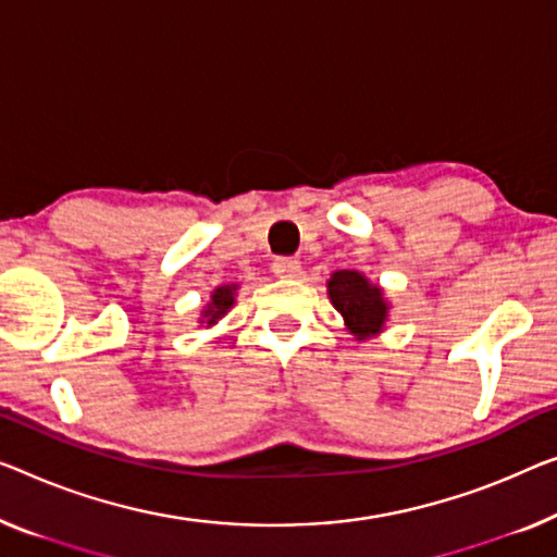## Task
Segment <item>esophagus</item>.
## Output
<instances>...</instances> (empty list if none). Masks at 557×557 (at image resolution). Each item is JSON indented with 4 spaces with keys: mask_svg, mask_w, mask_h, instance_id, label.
I'll use <instances>...</instances> for the list:
<instances>
[{
    "mask_svg": "<svg viewBox=\"0 0 557 557\" xmlns=\"http://www.w3.org/2000/svg\"><path fill=\"white\" fill-rule=\"evenodd\" d=\"M272 272H275L277 277L282 280H295L302 275V264L300 260H289V257H277L275 262H272Z\"/></svg>",
    "mask_w": 557,
    "mask_h": 557,
    "instance_id": "obj_1",
    "label": "esophagus"
}]
</instances>
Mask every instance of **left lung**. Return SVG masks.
Here are the masks:
<instances>
[{"instance_id": "left-lung-1", "label": "left lung", "mask_w": 557, "mask_h": 557, "mask_svg": "<svg viewBox=\"0 0 557 557\" xmlns=\"http://www.w3.org/2000/svg\"><path fill=\"white\" fill-rule=\"evenodd\" d=\"M327 297L335 310L343 314L345 330L364 343V339L383 335L393 305L385 297V289L364 277L358 270H335L327 280Z\"/></svg>"}]
</instances>
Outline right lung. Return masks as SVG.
Wrapping results in <instances>:
<instances>
[{"label": "right lung", "mask_w": 557, "mask_h": 557, "mask_svg": "<svg viewBox=\"0 0 557 557\" xmlns=\"http://www.w3.org/2000/svg\"><path fill=\"white\" fill-rule=\"evenodd\" d=\"M237 289H239L237 282L214 287L212 295H210V302H207L202 310H199V318H197L199 325H205V327L218 325V320L225 318V314L232 310V305H235Z\"/></svg>", "instance_id": "add662e5"}]
</instances>
